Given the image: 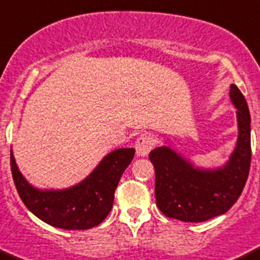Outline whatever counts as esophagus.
Returning a JSON list of instances; mask_svg holds the SVG:
<instances>
[{
  "label": "esophagus",
  "mask_w": 260,
  "mask_h": 260,
  "mask_svg": "<svg viewBox=\"0 0 260 260\" xmlns=\"http://www.w3.org/2000/svg\"><path fill=\"white\" fill-rule=\"evenodd\" d=\"M154 145H155L154 136L150 135V133H144V135H141L137 140H136V145H135L136 152H137L138 156H146V155L151 151Z\"/></svg>",
  "instance_id": "obj_1"
}]
</instances>
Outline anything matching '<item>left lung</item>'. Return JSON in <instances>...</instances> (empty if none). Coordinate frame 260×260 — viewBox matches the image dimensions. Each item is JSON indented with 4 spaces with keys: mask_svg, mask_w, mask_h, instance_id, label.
<instances>
[{
    "mask_svg": "<svg viewBox=\"0 0 260 260\" xmlns=\"http://www.w3.org/2000/svg\"><path fill=\"white\" fill-rule=\"evenodd\" d=\"M230 96L237 108L239 140L224 168L195 169L166 146L149 154L155 168L156 205L167 217L204 222L231 209L241 195L250 171V114L244 94L235 84H231Z\"/></svg>",
    "mask_w": 260,
    "mask_h": 260,
    "instance_id": "obj_1",
    "label": "left lung"
}]
</instances>
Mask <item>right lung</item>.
<instances>
[{
  "mask_svg": "<svg viewBox=\"0 0 260 260\" xmlns=\"http://www.w3.org/2000/svg\"><path fill=\"white\" fill-rule=\"evenodd\" d=\"M135 149H118L104 157L79 185L62 191H40L31 187L16 167L13 152L10 166L21 201L36 217L62 230H88L100 224L110 213L114 192Z\"/></svg>",
  "mask_w": 260,
  "mask_h": 260,
  "instance_id": "right-lung-1",
  "label": "right lung"
}]
</instances>
